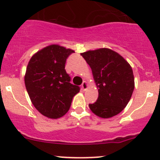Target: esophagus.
<instances>
[{"mask_svg":"<svg viewBox=\"0 0 160 160\" xmlns=\"http://www.w3.org/2000/svg\"><path fill=\"white\" fill-rule=\"evenodd\" d=\"M89 87V84L87 81H83V83H82V88H83V90H86Z\"/></svg>","mask_w":160,"mask_h":160,"instance_id":"obj_1","label":"esophagus"}]
</instances>
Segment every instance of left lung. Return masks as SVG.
Here are the masks:
<instances>
[{
  "label": "left lung",
  "mask_w": 160,
  "mask_h": 160,
  "mask_svg": "<svg viewBox=\"0 0 160 160\" xmlns=\"http://www.w3.org/2000/svg\"><path fill=\"white\" fill-rule=\"evenodd\" d=\"M91 68L98 90V98L89 104L92 112L101 118H109L123 111L135 88L130 64L118 52L108 48L80 53Z\"/></svg>",
  "instance_id": "1"
}]
</instances>
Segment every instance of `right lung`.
Returning a JSON list of instances; mask_svg holds the SVG:
<instances>
[{
	"label": "right lung",
	"instance_id": "obj_1",
	"mask_svg": "<svg viewBox=\"0 0 160 160\" xmlns=\"http://www.w3.org/2000/svg\"><path fill=\"white\" fill-rule=\"evenodd\" d=\"M74 50L57 44L49 45L35 52L28 62L25 84L34 107L52 119L62 117L70 109L72 98L80 88L70 83L65 70L69 55Z\"/></svg>",
	"mask_w": 160,
	"mask_h": 160
}]
</instances>
